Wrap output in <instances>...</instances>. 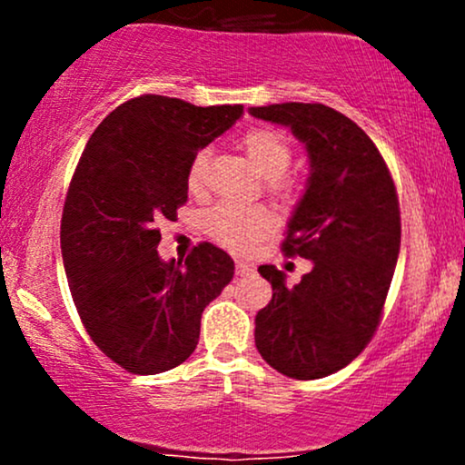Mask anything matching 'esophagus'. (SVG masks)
I'll return each instance as SVG.
<instances>
[{
  "label": "esophagus",
  "mask_w": 465,
  "mask_h": 465,
  "mask_svg": "<svg viewBox=\"0 0 465 465\" xmlns=\"http://www.w3.org/2000/svg\"><path fill=\"white\" fill-rule=\"evenodd\" d=\"M251 271H253V269H251V264L242 262V260H238V262H236V273H238L240 277H242V275H251Z\"/></svg>",
  "instance_id": "1"
}]
</instances>
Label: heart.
I'll use <instances>...</instances> for the list:
<instances>
[{"instance_id": "b5f03b06", "label": "heart", "mask_w": 465, "mask_h": 465, "mask_svg": "<svg viewBox=\"0 0 465 465\" xmlns=\"http://www.w3.org/2000/svg\"><path fill=\"white\" fill-rule=\"evenodd\" d=\"M244 151H247L251 163L266 179H277L280 174H284L292 159V148L286 137L271 129L251 131L244 137ZM207 163H210V151H199L194 154L188 170L190 190L199 192L203 188ZM205 225L212 238L218 240L223 247L242 251L253 240L266 236L275 227V218L264 207H240L232 203H221L207 214Z\"/></svg>"}]
</instances>
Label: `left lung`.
<instances>
[{
	"label": "left lung",
	"instance_id": "obj_1",
	"mask_svg": "<svg viewBox=\"0 0 465 465\" xmlns=\"http://www.w3.org/2000/svg\"><path fill=\"white\" fill-rule=\"evenodd\" d=\"M249 114L291 129L311 162L282 251L312 269L288 288L286 273L260 266L273 300L255 314V348L284 376L314 381L350 365L376 332L400 253L396 185L367 133L330 106L282 103Z\"/></svg>",
	"mask_w": 465,
	"mask_h": 465
}]
</instances>
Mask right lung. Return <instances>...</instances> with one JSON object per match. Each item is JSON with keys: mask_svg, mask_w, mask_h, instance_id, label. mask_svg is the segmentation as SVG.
Returning <instances> with one entry per match:
<instances>
[{"mask_svg": "<svg viewBox=\"0 0 465 465\" xmlns=\"http://www.w3.org/2000/svg\"><path fill=\"white\" fill-rule=\"evenodd\" d=\"M240 115V104L148 94L111 111L84 146L63 210V264L89 336L126 371L181 365L205 306L232 282L233 260L210 242L185 262L162 260L157 225L188 201L194 154Z\"/></svg>", "mask_w": 465, "mask_h": 465, "instance_id": "1", "label": "right lung"}]
</instances>
